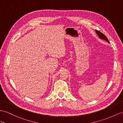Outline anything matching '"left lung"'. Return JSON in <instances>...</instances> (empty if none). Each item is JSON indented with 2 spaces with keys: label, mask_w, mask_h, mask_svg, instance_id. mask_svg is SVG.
Listing matches in <instances>:
<instances>
[{
  "label": "left lung",
  "mask_w": 123,
  "mask_h": 123,
  "mask_svg": "<svg viewBox=\"0 0 123 123\" xmlns=\"http://www.w3.org/2000/svg\"><path fill=\"white\" fill-rule=\"evenodd\" d=\"M96 33L97 34V35L98 36V37L100 38V39H103V40H105L106 41V42H108V43H110L108 39L107 38V37L103 34H102V33H101L100 31H97V30H96Z\"/></svg>",
  "instance_id": "1"
}]
</instances>
